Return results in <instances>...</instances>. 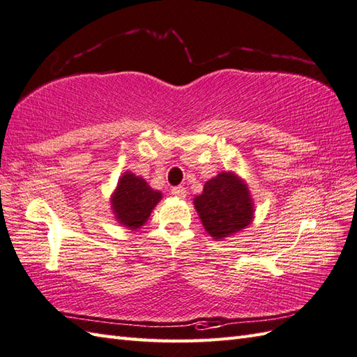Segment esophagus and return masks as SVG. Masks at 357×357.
<instances>
[{
  "label": "esophagus",
  "instance_id": "obj_1",
  "mask_svg": "<svg viewBox=\"0 0 357 357\" xmlns=\"http://www.w3.org/2000/svg\"><path fill=\"white\" fill-rule=\"evenodd\" d=\"M172 195L176 196L179 199H184L187 196V190L182 187V185H178V187H173L172 188Z\"/></svg>",
  "mask_w": 357,
  "mask_h": 357
}]
</instances>
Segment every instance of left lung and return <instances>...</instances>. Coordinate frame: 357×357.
Here are the masks:
<instances>
[{"label":"left lung","mask_w":357,"mask_h":357,"mask_svg":"<svg viewBox=\"0 0 357 357\" xmlns=\"http://www.w3.org/2000/svg\"><path fill=\"white\" fill-rule=\"evenodd\" d=\"M195 206L202 225L216 240L246 228L254 213L246 185L234 173L227 172L206 182L202 195L195 197Z\"/></svg>","instance_id":"obj_1"}]
</instances>
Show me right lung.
Listing matches in <instances>:
<instances>
[{
    "mask_svg": "<svg viewBox=\"0 0 357 357\" xmlns=\"http://www.w3.org/2000/svg\"><path fill=\"white\" fill-rule=\"evenodd\" d=\"M161 193L147 185L143 178L128 172L120 181L112 196L115 218L130 229H138L151 216L153 206L160 202Z\"/></svg>",
    "mask_w": 357,
    "mask_h": 357,
    "instance_id": "obj_1",
    "label": "right lung"
}]
</instances>
